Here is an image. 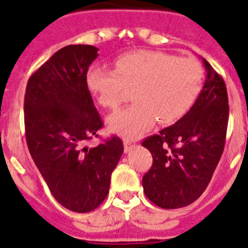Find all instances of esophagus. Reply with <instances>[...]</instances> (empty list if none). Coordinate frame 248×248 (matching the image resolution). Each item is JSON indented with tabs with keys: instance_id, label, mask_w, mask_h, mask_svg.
I'll use <instances>...</instances> for the list:
<instances>
[{
	"instance_id": "obj_1",
	"label": "esophagus",
	"mask_w": 248,
	"mask_h": 248,
	"mask_svg": "<svg viewBox=\"0 0 248 248\" xmlns=\"http://www.w3.org/2000/svg\"><path fill=\"white\" fill-rule=\"evenodd\" d=\"M134 148L135 144L133 141H130V140H124V150H125V153H129V151H131Z\"/></svg>"
}]
</instances>
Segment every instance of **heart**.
Listing matches in <instances>:
<instances>
[{"label":"heart","mask_w":248,"mask_h":248,"mask_svg":"<svg viewBox=\"0 0 248 248\" xmlns=\"http://www.w3.org/2000/svg\"><path fill=\"white\" fill-rule=\"evenodd\" d=\"M203 71L192 58H176L155 50H134L115 61V69L94 64L87 85L103 108L114 110L128 88L133 104L108 118V128L124 138H137L155 120L170 124L191 109L202 89Z\"/></svg>","instance_id":"b5f03b06"}]
</instances>
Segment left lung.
Here are the masks:
<instances>
[{
	"label": "left lung",
	"mask_w": 248,
	"mask_h": 248,
	"mask_svg": "<svg viewBox=\"0 0 248 248\" xmlns=\"http://www.w3.org/2000/svg\"><path fill=\"white\" fill-rule=\"evenodd\" d=\"M200 95L174 125L143 141L153 165L143 176L146 198L163 209H179L198 200L222 155L229 123V98L222 77L206 59Z\"/></svg>",
	"instance_id": "8db88e82"
}]
</instances>
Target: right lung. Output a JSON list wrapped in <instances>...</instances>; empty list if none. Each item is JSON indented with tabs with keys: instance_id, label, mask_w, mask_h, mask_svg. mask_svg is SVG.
Listing matches in <instances>:
<instances>
[{
	"instance_id": "right-lung-1",
	"label": "right lung",
	"mask_w": 248,
	"mask_h": 248,
	"mask_svg": "<svg viewBox=\"0 0 248 248\" xmlns=\"http://www.w3.org/2000/svg\"><path fill=\"white\" fill-rule=\"evenodd\" d=\"M98 48L63 47L30 77L25 94L28 150L53 198L65 209L89 212L105 200L124 148L113 137L85 146L103 126L87 85Z\"/></svg>"
}]
</instances>
